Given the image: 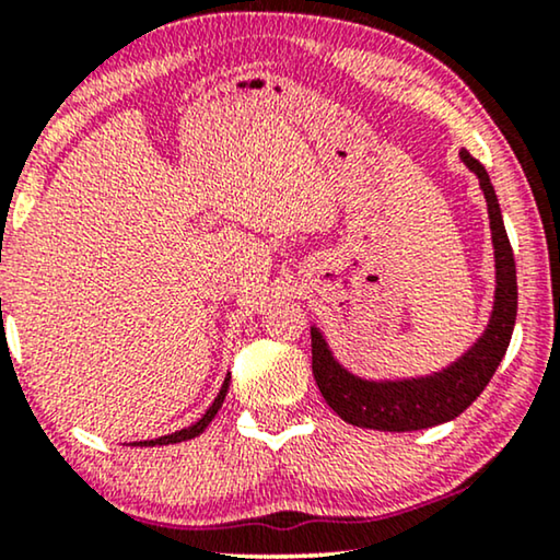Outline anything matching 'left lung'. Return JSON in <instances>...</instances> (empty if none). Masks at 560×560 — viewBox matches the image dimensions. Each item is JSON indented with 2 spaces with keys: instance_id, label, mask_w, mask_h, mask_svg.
<instances>
[{
  "instance_id": "obj_1",
  "label": "left lung",
  "mask_w": 560,
  "mask_h": 560,
  "mask_svg": "<svg viewBox=\"0 0 560 560\" xmlns=\"http://www.w3.org/2000/svg\"><path fill=\"white\" fill-rule=\"evenodd\" d=\"M471 173H477L479 186L485 190L489 229L494 244V308L489 316L485 334L477 343L458 357L446 370L412 380H362L336 362L324 334L316 326L311 328L313 347V377L336 416L351 425L372 428V431H420L448 423L462 416L492 380L500 366L504 351L510 347L512 328L517 318V272L515 257L504 232V221L497 201L494 186L489 180L485 165L474 160L469 152H458Z\"/></svg>"
}]
</instances>
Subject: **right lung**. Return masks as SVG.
Wrapping results in <instances>:
<instances>
[{
  "instance_id": "obj_1",
  "label": "right lung",
  "mask_w": 560,
  "mask_h": 560,
  "mask_svg": "<svg viewBox=\"0 0 560 560\" xmlns=\"http://www.w3.org/2000/svg\"><path fill=\"white\" fill-rule=\"evenodd\" d=\"M229 380H232V374H226V380H224V385H221V389H219L217 400L211 402V408L206 410V412H203V418H201V420H196L194 425L183 428V431H175V433H171V435H160V439H155V441H140V443H132V446H167V443H180V441H188V439H196V435H201V433L206 431V425H209L211 420H213V416H217V412H219L221 402H224L226 389H229Z\"/></svg>"
}]
</instances>
